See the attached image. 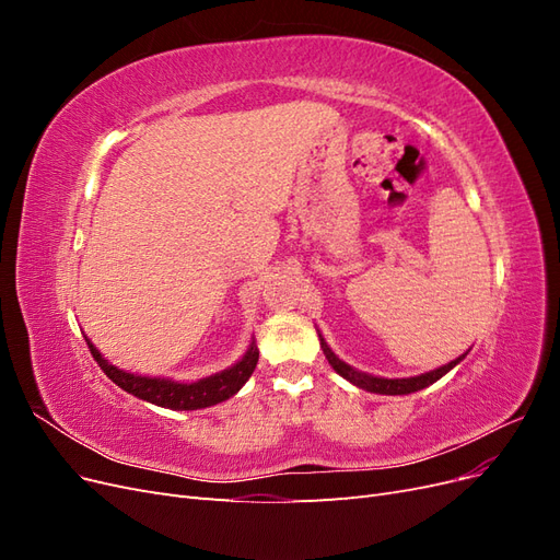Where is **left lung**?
<instances>
[{
  "instance_id": "8db88e82",
  "label": "left lung",
  "mask_w": 560,
  "mask_h": 560,
  "mask_svg": "<svg viewBox=\"0 0 560 560\" xmlns=\"http://www.w3.org/2000/svg\"><path fill=\"white\" fill-rule=\"evenodd\" d=\"M319 346H322V350H325L327 360L334 366L336 374H341L346 381H350V383H354L358 387L366 389V393H376V395H409V393H418V389L428 387L434 381L442 378L444 374H448V371L457 362H463V358H465V354H463V358H457V360H453V362H448L444 366H439L434 371H428V374H422V376H413V378H376V376L362 374V371L352 369L346 362L338 360L336 354L331 352V348L325 343V338H319Z\"/></svg>"
}]
</instances>
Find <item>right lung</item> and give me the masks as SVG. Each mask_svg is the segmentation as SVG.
Segmentation results:
<instances>
[{"mask_svg": "<svg viewBox=\"0 0 560 560\" xmlns=\"http://www.w3.org/2000/svg\"><path fill=\"white\" fill-rule=\"evenodd\" d=\"M86 343L91 348L93 360L100 364V369L105 371L107 378H112L118 387H124L126 393L140 397L144 401L165 406V409H173V411L206 409V406H214L219 401L233 397L247 383L254 366H257V362H259V350L252 343L249 350L245 352V358L238 364H233L231 369H224L222 374L200 378L196 383H177V381H167V378H149V376H138V374H126V371L109 364L103 354L95 350V346L91 341H86Z\"/></svg>", "mask_w": 560, "mask_h": 560, "instance_id": "obj_1", "label": "right lung"}]
</instances>
